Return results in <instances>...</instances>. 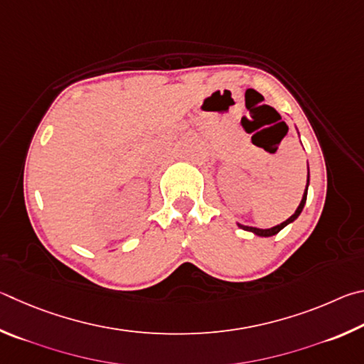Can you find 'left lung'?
<instances>
[{"label":"left lung","instance_id":"obj_1","mask_svg":"<svg viewBox=\"0 0 364 364\" xmlns=\"http://www.w3.org/2000/svg\"><path fill=\"white\" fill-rule=\"evenodd\" d=\"M309 178H310V176H307V188H305V193H304V196H302V201H301V205H299V208L296 209V213L292 214L288 220H284L283 224H279V225H277V227H272V228H267V230H264V228L247 227V225H241V224H238V227H240V228H243V230H246V232H252V233H256L257 237H272V235H277L279 230H283V228H284L286 225L291 224V222H294V220L299 218V214L302 213V209H304V206H305V201H307Z\"/></svg>","mask_w":364,"mask_h":364}]
</instances>
